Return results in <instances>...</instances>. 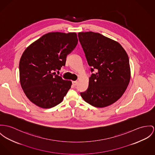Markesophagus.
<instances>
[{
	"instance_id": "obj_1",
	"label": "esophagus",
	"mask_w": 155,
	"mask_h": 155,
	"mask_svg": "<svg viewBox=\"0 0 155 155\" xmlns=\"http://www.w3.org/2000/svg\"><path fill=\"white\" fill-rule=\"evenodd\" d=\"M77 84H78V81H72V84H73V85H74V86L77 85Z\"/></svg>"
}]
</instances>
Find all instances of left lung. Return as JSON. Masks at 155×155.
I'll list each match as a JSON object with an SVG mask.
<instances>
[{
    "label": "left lung",
    "mask_w": 155,
    "mask_h": 155,
    "mask_svg": "<svg viewBox=\"0 0 155 155\" xmlns=\"http://www.w3.org/2000/svg\"><path fill=\"white\" fill-rule=\"evenodd\" d=\"M78 36L91 72L97 71L80 95L93 106L107 107L119 99L129 83L128 55L119 43L99 33L79 32Z\"/></svg>",
    "instance_id": "1"
}]
</instances>
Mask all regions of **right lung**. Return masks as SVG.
<instances>
[{
  "instance_id": "right-lung-1",
  "label": "right lung",
  "mask_w": 155,
  "mask_h": 155,
  "mask_svg": "<svg viewBox=\"0 0 155 155\" xmlns=\"http://www.w3.org/2000/svg\"><path fill=\"white\" fill-rule=\"evenodd\" d=\"M77 44L75 32H49L25 50L19 62L20 83L31 102L44 108L62 102L72 83L54 71L65 65L67 55Z\"/></svg>"
}]
</instances>
